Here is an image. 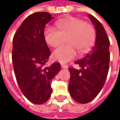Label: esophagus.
Wrapping results in <instances>:
<instances>
[{
    "label": "esophagus",
    "mask_w": 120,
    "mask_h": 120,
    "mask_svg": "<svg viewBox=\"0 0 120 120\" xmlns=\"http://www.w3.org/2000/svg\"><path fill=\"white\" fill-rule=\"evenodd\" d=\"M61 68H64V69H67V68H68V65L67 64H61Z\"/></svg>",
    "instance_id": "obj_1"
}]
</instances>
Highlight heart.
<instances>
[{
    "label": "heart",
    "mask_w": 120,
    "mask_h": 120,
    "mask_svg": "<svg viewBox=\"0 0 120 120\" xmlns=\"http://www.w3.org/2000/svg\"><path fill=\"white\" fill-rule=\"evenodd\" d=\"M59 30L47 27L44 31L46 42L52 47H57L68 38V45L62 46L52 53L53 59L61 63H66L73 59L77 54V49L82 52L88 51L95 40V31L92 26L80 19L68 17L56 22Z\"/></svg>",
    "instance_id": "1"
}]
</instances>
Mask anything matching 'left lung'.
<instances>
[{"label":"left lung","instance_id":"obj_1","mask_svg":"<svg viewBox=\"0 0 120 120\" xmlns=\"http://www.w3.org/2000/svg\"><path fill=\"white\" fill-rule=\"evenodd\" d=\"M95 29V46L84 58L75 61L80 70L69 68L71 77L68 86L70 95L76 101L86 104L92 101L103 88L109 71L110 40L103 25L89 14Z\"/></svg>","mask_w":120,"mask_h":120}]
</instances>
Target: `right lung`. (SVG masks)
Segmentation results:
<instances>
[{"label": "right lung", "mask_w": 120, "mask_h": 120, "mask_svg": "<svg viewBox=\"0 0 120 120\" xmlns=\"http://www.w3.org/2000/svg\"><path fill=\"white\" fill-rule=\"evenodd\" d=\"M52 19L51 14L46 12L30 15L13 40L12 61L15 78L23 95L35 105L45 103L50 98L51 82L61 70L59 62L45 66L51 52L45 40L44 28Z\"/></svg>", "instance_id": "obj_1"}]
</instances>
